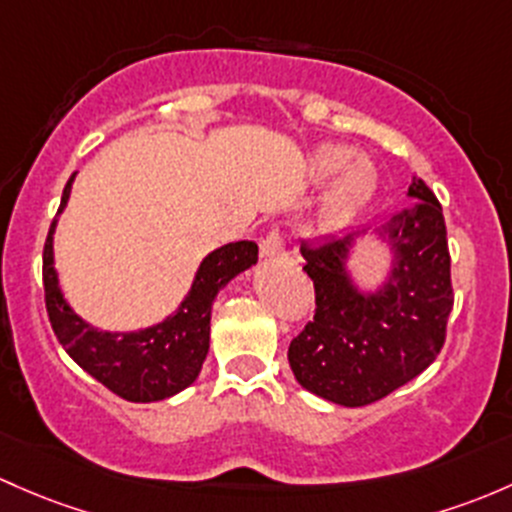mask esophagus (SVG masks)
I'll return each instance as SVG.
<instances>
[{
  "mask_svg": "<svg viewBox=\"0 0 512 512\" xmlns=\"http://www.w3.org/2000/svg\"><path fill=\"white\" fill-rule=\"evenodd\" d=\"M282 252H284L282 233H279V230H270V233L260 240V255L265 257V260H272V257L282 255Z\"/></svg>",
  "mask_w": 512,
  "mask_h": 512,
  "instance_id": "34e87169",
  "label": "esophagus"
}]
</instances>
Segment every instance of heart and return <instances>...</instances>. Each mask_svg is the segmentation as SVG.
I'll return each mask as SVG.
<instances>
[{"label":"heart","instance_id":"heart-1","mask_svg":"<svg viewBox=\"0 0 512 512\" xmlns=\"http://www.w3.org/2000/svg\"><path fill=\"white\" fill-rule=\"evenodd\" d=\"M311 176L316 181H326L338 176L328 193V218H343L373 191L375 169L365 157H355L353 149L348 147H321L311 157Z\"/></svg>","mask_w":512,"mask_h":512}]
</instances>
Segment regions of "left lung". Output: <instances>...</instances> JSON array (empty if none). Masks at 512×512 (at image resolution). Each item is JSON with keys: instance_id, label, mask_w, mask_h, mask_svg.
Returning <instances> with one entry per match:
<instances>
[{"instance_id": "8db88e82", "label": "left lung", "mask_w": 512, "mask_h": 512, "mask_svg": "<svg viewBox=\"0 0 512 512\" xmlns=\"http://www.w3.org/2000/svg\"><path fill=\"white\" fill-rule=\"evenodd\" d=\"M407 193L417 203L378 230L395 265L375 294L358 292L346 272L358 233L301 245L316 311L289 343V365L301 387L336 405L383 400L429 368L444 346L454 306L444 213L422 179Z\"/></svg>"}]
</instances>
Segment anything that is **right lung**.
Here are the masks:
<instances>
[{
  "mask_svg": "<svg viewBox=\"0 0 512 512\" xmlns=\"http://www.w3.org/2000/svg\"><path fill=\"white\" fill-rule=\"evenodd\" d=\"M75 174L63 188L61 208L71 196ZM53 218L43 245V292L53 333L75 363L107 390L129 402H157L176 395L201 373L211 343L213 299L235 274L257 262V245L250 240L228 242L213 250L198 267L188 297L174 316L144 331H98L80 319L63 299L58 274L53 270Z\"/></svg>",
  "mask_w": 512,
  "mask_h": 512,
  "instance_id": "right-lung-1",
  "label": "right lung"
}]
</instances>
